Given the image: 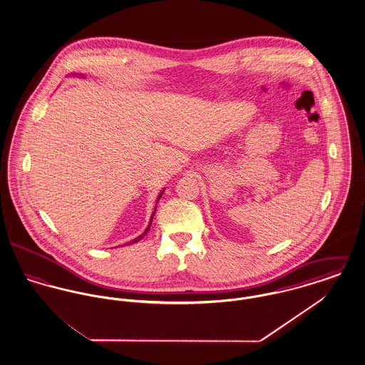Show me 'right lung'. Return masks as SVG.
Segmentation results:
<instances>
[{
    "instance_id": "add662e5",
    "label": "right lung",
    "mask_w": 365,
    "mask_h": 365,
    "mask_svg": "<svg viewBox=\"0 0 365 365\" xmlns=\"http://www.w3.org/2000/svg\"><path fill=\"white\" fill-rule=\"evenodd\" d=\"M163 192H164V190H161V192H160V194H158V197H157V202H158V200H160V198H161V195H163ZM155 212H156V209H155ZM155 212H153V215H152V217H150V222H149V225H148V227H146V230H145V231H143V232H142V234H140V235H139V237H137V238H135V240H133V241H131V242H128V245H131V243L138 242V241H140V240H142V238H143V237H145V235H146V232H148V231H149V228H150V225H152V220H153V216H155Z\"/></svg>"
}]
</instances>
